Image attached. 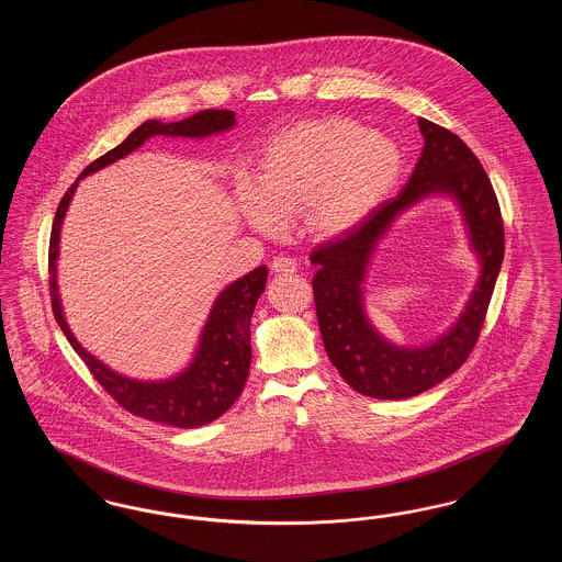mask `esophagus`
Returning <instances> with one entry per match:
<instances>
[{"label":"esophagus","instance_id":"obj_1","mask_svg":"<svg viewBox=\"0 0 562 562\" xmlns=\"http://www.w3.org/2000/svg\"><path fill=\"white\" fill-rule=\"evenodd\" d=\"M271 271H276V273H294L296 266H294V261L286 259V257H276L271 261Z\"/></svg>","mask_w":562,"mask_h":562}]
</instances>
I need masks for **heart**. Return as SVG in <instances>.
<instances>
[{"mask_svg":"<svg viewBox=\"0 0 562 562\" xmlns=\"http://www.w3.org/2000/svg\"><path fill=\"white\" fill-rule=\"evenodd\" d=\"M396 140L348 117L301 120L273 134L257 170V188L236 186L241 221L261 236H280L284 218L301 216L316 240L360 227L401 179Z\"/></svg>","mask_w":562,"mask_h":562,"instance_id":"heart-1","label":"heart"}]
</instances>
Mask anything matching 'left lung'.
Segmentation results:
<instances>
[{"label": "left lung", "instance_id": "obj_1", "mask_svg": "<svg viewBox=\"0 0 562 562\" xmlns=\"http://www.w3.org/2000/svg\"><path fill=\"white\" fill-rule=\"evenodd\" d=\"M424 151L401 193L385 200L348 236L324 241L310 261L322 344L328 360L358 394L379 401L417 396L453 374L481 335L504 261V221L479 158L457 134L419 117ZM453 199L480 259V280L460 318L434 342L408 349L383 338L366 314V276L375 244L393 221L422 199Z\"/></svg>", "mask_w": 562, "mask_h": 562}]
</instances>
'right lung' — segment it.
Returning <instances> with one entry per match:
<instances>
[{
    "mask_svg": "<svg viewBox=\"0 0 562 562\" xmlns=\"http://www.w3.org/2000/svg\"><path fill=\"white\" fill-rule=\"evenodd\" d=\"M236 126L234 111L206 109L188 120L168 122L147 120L136 131L128 134L117 147L105 156L92 161L78 181L63 195L56 214H54L53 234H50V252H48V271H50V296H53L54 318L65 333L71 348L78 351L90 373L108 390L111 398L124 406L136 417L158 422L172 428H198L218 419L244 390V383L250 371V318L257 305V299L266 291L268 268L252 269L241 276L229 286H225L214 299L211 314L200 330V339L188 367L168 379L143 381L109 369L97 356L81 348L80 341L71 333L65 321L60 305L58 282H56V261L60 250V229L63 221L74 200V193L81 179L105 168L113 161L126 158L136 151L151 136H183V138H206L213 134L227 133Z\"/></svg>",
    "mask_w": 562,
    "mask_h": 562,
    "instance_id": "obj_1",
    "label": "right lung"
}]
</instances>
